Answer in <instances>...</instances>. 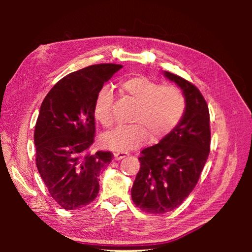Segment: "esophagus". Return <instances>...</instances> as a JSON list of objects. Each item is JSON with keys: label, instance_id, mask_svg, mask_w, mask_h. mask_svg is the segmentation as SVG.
Masks as SVG:
<instances>
[{"label": "esophagus", "instance_id": "esophagus-1", "mask_svg": "<svg viewBox=\"0 0 252 252\" xmlns=\"http://www.w3.org/2000/svg\"><path fill=\"white\" fill-rule=\"evenodd\" d=\"M129 155H127L126 152H117V153H114V160H121V159H123V158H126V157H127Z\"/></svg>", "mask_w": 252, "mask_h": 252}]
</instances>
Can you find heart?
<instances>
[{
    "mask_svg": "<svg viewBox=\"0 0 252 252\" xmlns=\"http://www.w3.org/2000/svg\"><path fill=\"white\" fill-rule=\"evenodd\" d=\"M121 91L133 102L135 109L131 121L134 125L119 126L102 138L105 149L126 152L147 141H160L176 129L185 116L187 101L182 91L172 85H160L146 75L127 76L120 82ZM113 93L101 89L94 102L95 120L104 127L113 125Z\"/></svg>",
    "mask_w": 252,
    "mask_h": 252,
    "instance_id": "b5f03b06",
    "label": "heart"
}]
</instances>
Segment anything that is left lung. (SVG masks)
<instances>
[{
  "label": "left lung",
  "instance_id": "1",
  "mask_svg": "<svg viewBox=\"0 0 252 252\" xmlns=\"http://www.w3.org/2000/svg\"><path fill=\"white\" fill-rule=\"evenodd\" d=\"M187 101L185 116L171 133L143 149L131 197L141 210L161 215L178 208L198 183L210 152V116L199 89L177 74L164 71Z\"/></svg>",
  "mask_w": 252,
  "mask_h": 252
}]
</instances>
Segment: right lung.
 I'll return each mask as SVG.
<instances>
[{"instance_id":"right-lung-1","label":"right lung","mask_w":252,"mask_h":252,"mask_svg":"<svg viewBox=\"0 0 252 252\" xmlns=\"http://www.w3.org/2000/svg\"><path fill=\"white\" fill-rule=\"evenodd\" d=\"M122 67L104 63L65 75L42 102L34 129L36 167L55 202L65 210L88 206L99 193V174L113 155L91 153L93 108L103 84Z\"/></svg>"}]
</instances>
